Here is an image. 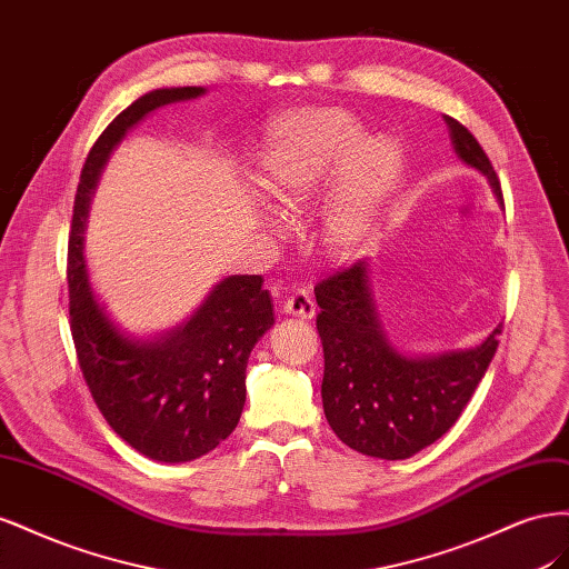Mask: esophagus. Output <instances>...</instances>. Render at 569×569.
I'll use <instances>...</instances> for the list:
<instances>
[{
  "instance_id": "34e87169",
  "label": "esophagus",
  "mask_w": 569,
  "mask_h": 569,
  "mask_svg": "<svg viewBox=\"0 0 569 569\" xmlns=\"http://www.w3.org/2000/svg\"><path fill=\"white\" fill-rule=\"evenodd\" d=\"M284 313L291 316V318H299V320H311L316 316V301L311 299V295L308 291L299 289L295 291V295L287 297L284 301Z\"/></svg>"
}]
</instances>
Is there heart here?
Returning <instances> with one entry per match:
<instances>
[{
    "mask_svg": "<svg viewBox=\"0 0 569 569\" xmlns=\"http://www.w3.org/2000/svg\"><path fill=\"white\" fill-rule=\"evenodd\" d=\"M401 170V149L391 137L366 134L343 109L308 107L270 120L253 180L280 211H299L337 176L320 234L332 256L349 258L375 232Z\"/></svg>",
    "mask_w": 569,
    "mask_h": 569,
    "instance_id": "heart-1",
    "label": "heart"
}]
</instances>
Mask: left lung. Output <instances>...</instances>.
<instances>
[{
    "label": "left lung",
    "instance_id": "1",
    "mask_svg": "<svg viewBox=\"0 0 569 569\" xmlns=\"http://www.w3.org/2000/svg\"><path fill=\"white\" fill-rule=\"evenodd\" d=\"M443 120L458 159L489 180L503 206L501 182L485 149L458 120ZM316 301L325 418L349 449L382 460L416 456L449 432L485 377L503 327L498 325L475 349L408 356L385 332L368 261L318 282Z\"/></svg>",
    "mask_w": 569,
    "mask_h": 569
}]
</instances>
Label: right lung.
<instances>
[{
	"mask_svg": "<svg viewBox=\"0 0 569 569\" xmlns=\"http://www.w3.org/2000/svg\"><path fill=\"white\" fill-rule=\"evenodd\" d=\"M206 94L161 88L118 113L88 153L68 239V295L78 363L113 432L159 462H187L213 451L239 422L247 401V360L274 322L261 274H230L184 322L134 337L97 299L84 261L90 201L111 151L151 111Z\"/></svg>",
	"mask_w": 569,
	"mask_h": 569,
	"instance_id": "right-lung-1",
	"label": "right lung"
}]
</instances>
